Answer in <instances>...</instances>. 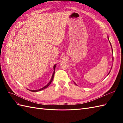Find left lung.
Segmentation results:
<instances>
[{
	"label": "left lung",
	"mask_w": 123,
	"mask_h": 123,
	"mask_svg": "<svg viewBox=\"0 0 123 123\" xmlns=\"http://www.w3.org/2000/svg\"><path fill=\"white\" fill-rule=\"evenodd\" d=\"M108 40H109V38H108ZM109 42H110V41H109ZM110 44H111V42H110ZM111 49H112V52H113V49H112V47H111ZM110 72H111V71H110ZM110 72H109V73H110ZM74 83H75V85H77V84H76V83H75L74 82Z\"/></svg>",
	"instance_id": "obj_1"
}]
</instances>
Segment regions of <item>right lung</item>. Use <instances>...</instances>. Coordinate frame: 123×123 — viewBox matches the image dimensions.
I'll use <instances>...</instances> for the list:
<instances>
[{"label":"right lung","mask_w":123,"mask_h":123,"mask_svg":"<svg viewBox=\"0 0 123 123\" xmlns=\"http://www.w3.org/2000/svg\"><path fill=\"white\" fill-rule=\"evenodd\" d=\"M56 65V64H55L54 66V67H53V69H54V72H53V74H52V78H51V80L49 81V82L48 83V84H47V85H46L45 86H44V87L42 88L41 89H38V90H30L31 91H32V92H37V91H41V90H42L44 89H45L46 88L48 87V86H49V85L51 84V83L52 82V81H53V78H54V74H55V69Z\"/></svg>","instance_id":"obj_1"}]
</instances>
